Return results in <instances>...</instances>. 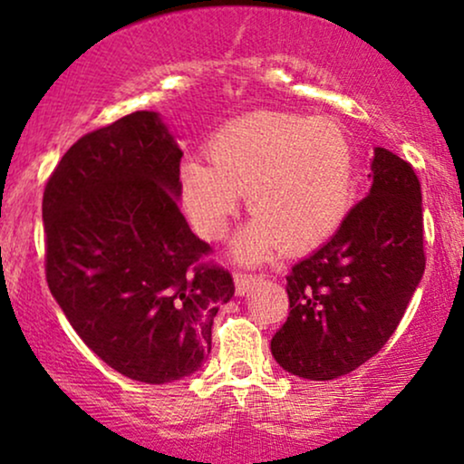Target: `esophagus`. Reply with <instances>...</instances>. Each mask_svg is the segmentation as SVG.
Listing matches in <instances>:
<instances>
[{
	"label": "esophagus",
	"instance_id": "34e87169",
	"mask_svg": "<svg viewBox=\"0 0 464 464\" xmlns=\"http://www.w3.org/2000/svg\"><path fill=\"white\" fill-rule=\"evenodd\" d=\"M257 281V275H249V272H237L234 275V283H237V294L245 295L246 291L253 287V283Z\"/></svg>",
	"mask_w": 464,
	"mask_h": 464
}]
</instances>
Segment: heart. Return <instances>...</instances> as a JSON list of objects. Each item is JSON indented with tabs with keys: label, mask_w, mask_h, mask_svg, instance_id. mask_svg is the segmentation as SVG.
Segmentation results:
<instances>
[{
	"label": "heart",
	"mask_w": 464,
	"mask_h": 464,
	"mask_svg": "<svg viewBox=\"0 0 464 464\" xmlns=\"http://www.w3.org/2000/svg\"><path fill=\"white\" fill-rule=\"evenodd\" d=\"M208 162L183 160L177 194L194 230L219 240L246 194L251 224L234 253L264 259L283 245L304 251L342 226L353 205L354 151L340 126L297 113L257 111L237 118L207 145Z\"/></svg>",
	"instance_id": "heart-1"
}]
</instances>
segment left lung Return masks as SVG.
Here are the masks:
<instances>
[{
	"label": "left lung",
	"instance_id": "1",
	"mask_svg": "<svg viewBox=\"0 0 464 464\" xmlns=\"http://www.w3.org/2000/svg\"><path fill=\"white\" fill-rule=\"evenodd\" d=\"M370 177V194L338 232L287 275L289 316L270 348L294 376L334 380L370 361L395 334L422 278V192L414 167L376 148Z\"/></svg>",
	"mask_w": 464,
	"mask_h": 464
}]
</instances>
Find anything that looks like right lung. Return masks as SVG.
<instances>
[{
  "instance_id": "add662e5",
  "label": "right lung",
  "mask_w": 464,
  "mask_h": 464,
  "mask_svg": "<svg viewBox=\"0 0 464 464\" xmlns=\"http://www.w3.org/2000/svg\"><path fill=\"white\" fill-rule=\"evenodd\" d=\"M181 156L158 113H129L78 139L42 200L54 300L94 354L145 384L198 370L234 295L177 205Z\"/></svg>"
}]
</instances>
